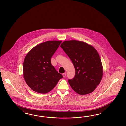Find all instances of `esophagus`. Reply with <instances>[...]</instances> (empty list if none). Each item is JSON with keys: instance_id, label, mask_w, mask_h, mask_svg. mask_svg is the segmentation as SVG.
Returning <instances> with one entry per match:
<instances>
[{"instance_id": "esophagus-1", "label": "esophagus", "mask_w": 126, "mask_h": 126, "mask_svg": "<svg viewBox=\"0 0 126 126\" xmlns=\"http://www.w3.org/2000/svg\"><path fill=\"white\" fill-rule=\"evenodd\" d=\"M66 73H64L62 74L63 77H65L66 76Z\"/></svg>"}]
</instances>
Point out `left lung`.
Instances as JSON below:
<instances>
[{
  "instance_id": "left-lung-1",
  "label": "left lung",
  "mask_w": 126,
  "mask_h": 126,
  "mask_svg": "<svg viewBox=\"0 0 126 126\" xmlns=\"http://www.w3.org/2000/svg\"><path fill=\"white\" fill-rule=\"evenodd\" d=\"M61 47L72 61L75 70V76L68 80L73 91L82 95L93 92L103 75L98 52L91 45L75 40L65 41Z\"/></svg>"
}]
</instances>
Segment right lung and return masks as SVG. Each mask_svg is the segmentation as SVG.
Wrapping results in <instances>:
<instances>
[{
    "label": "right lung",
    "mask_w": 126,
    "mask_h": 126,
    "mask_svg": "<svg viewBox=\"0 0 126 126\" xmlns=\"http://www.w3.org/2000/svg\"><path fill=\"white\" fill-rule=\"evenodd\" d=\"M62 41L40 43L27 53L23 64V75L27 85L40 93L50 92L63 76L51 64V59Z\"/></svg>",
    "instance_id": "right-lung-1"
}]
</instances>
